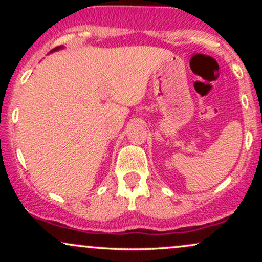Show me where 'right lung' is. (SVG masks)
Returning <instances> with one entry per match:
<instances>
[{
  "mask_svg": "<svg viewBox=\"0 0 262 262\" xmlns=\"http://www.w3.org/2000/svg\"><path fill=\"white\" fill-rule=\"evenodd\" d=\"M61 48H62V47H56V48H55V49H53V50H52V52H56V50L61 49Z\"/></svg>",
  "mask_w": 262,
  "mask_h": 262,
  "instance_id": "add662e5",
  "label": "right lung"
}]
</instances>
